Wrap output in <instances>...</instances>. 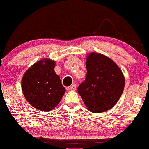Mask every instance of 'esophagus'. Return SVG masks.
<instances>
[{"mask_svg": "<svg viewBox=\"0 0 149 149\" xmlns=\"http://www.w3.org/2000/svg\"><path fill=\"white\" fill-rule=\"evenodd\" d=\"M70 91H75L77 88V85L76 84H73L72 85V86H70Z\"/></svg>", "mask_w": 149, "mask_h": 149, "instance_id": "esophagus-1", "label": "esophagus"}]
</instances>
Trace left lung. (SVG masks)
I'll use <instances>...</instances> for the list:
<instances>
[{
  "mask_svg": "<svg viewBox=\"0 0 149 149\" xmlns=\"http://www.w3.org/2000/svg\"><path fill=\"white\" fill-rule=\"evenodd\" d=\"M86 77L77 91L89 111L101 113L118 103L125 87V76L113 60L91 52L86 58Z\"/></svg>",
  "mask_w": 149,
  "mask_h": 149,
  "instance_id": "left-lung-1",
  "label": "left lung"
}]
</instances>
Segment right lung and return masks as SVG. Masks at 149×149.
<instances>
[{
    "instance_id": "obj_1",
    "label": "right lung",
    "mask_w": 149,
    "mask_h": 149,
    "mask_svg": "<svg viewBox=\"0 0 149 149\" xmlns=\"http://www.w3.org/2000/svg\"><path fill=\"white\" fill-rule=\"evenodd\" d=\"M56 61L40 60L25 72L22 79V90L28 103L39 111H52L59 104L65 88L55 72Z\"/></svg>"
}]
</instances>
